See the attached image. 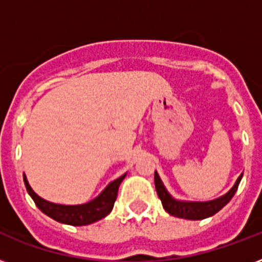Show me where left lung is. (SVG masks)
I'll return each mask as SVG.
<instances>
[{
  "instance_id": "1",
  "label": "left lung",
  "mask_w": 262,
  "mask_h": 262,
  "mask_svg": "<svg viewBox=\"0 0 262 262\" xmlns=\"http://www.w3.org/2000/svg\"><path fill=\"white\" fill-rule=\"evenodd\" d=\"M241 174L236 179V182L234 183V186L226 193V194L220 195L215 200H209V201H185V200H178L172 197L168 190L164 186V183L162 182L159 174L155 171V187L158 191L159 199L162 200L163 208L166 209L167 213L175 217H181V219L187 220H203L207 217H211L215 213L222 209L224 205H227L230 203V200L234 197L236 189L239 186L241 179H242Z\"/></svg>"
}]
</instances>
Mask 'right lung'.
<instances>
[{
	"label": "right lung",
	"instance_id": "1",
	"mask_svg": "<svg viewBox=\"0 0 262 262\" xmlns=\"http://www.w3.org/2000/svg\"><path fill=\"white\" fill-rule=\"evenodd\" d=\"M24 177V183H26L27 191L32 197V200L36 204V207L45 213L50 216L51 219L57 220L59 223L71 224V226H87V224L95 223L98 220L106 217L114 207L117 194H118V187L123 178L126 177V172L121 175L119 178L110 182L102 193L96 195L94 200H91L85 204H77V205H63V204H55L51 201L42 199L32 190V187L28 183L26 174Z\"/></svg>",
	"mask_w": 262,
	"mask_h": 262
}]
</instances>
